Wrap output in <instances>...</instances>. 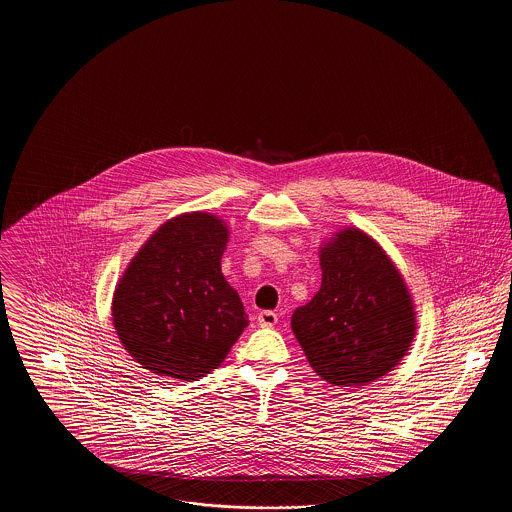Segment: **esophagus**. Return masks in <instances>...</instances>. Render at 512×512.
Listing matches in <instances>:
<instances>
[{
    "label": "esophagus",
    "instance_id": "obj_1",
    "mask_svg": "<svg viewBox=\"0 0 512 512\" xmlns=\"http://www.w3.org/2000/svg\"><path fill=\"white\" fill-rule=\"evenodd\" d=\"M257 322H259L261 328H272L278 322V315L272 313V311H261L259 317H257Z\"/></svg>",
    "mask_w": 512,
    "mask_h": 512
}]
</instances>
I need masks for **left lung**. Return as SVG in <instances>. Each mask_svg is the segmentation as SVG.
I'll list each match as a JSON object with an SVG mask.
<instances>
[{
    "label": "left lung",
    "instance_id": "obj_1",
    "mask_svg": "<svg viewBox=\"0 0 512 512\" xmlns=\"http://www.w3.org/2000/svg\"><path fill=\"white\" fill-rule=\"evenodd\" d=\"M318 259L322 284L293 311V334L328 384H372L413 345V295L384 247L361 228L338 230L318 247Z\"/></svg>",
    "mask_w": 512,
    "mask_h": 512
}]
</instances>
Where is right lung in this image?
<instances>
[{
	"instance_id": "add662e5",
	"label": "right lung",
	"mask_w": 512,
	"mask_h": 512,
	"mask_svg": "<svg viewBox=\"0 0 512 512\" xmlns=\"http://www.w3.org/2000/svg\"><path fill=\"white\" fill-rule=\"evenodd\" d=\"M228 224L192 211L161 224L138 249L113 293L122 347L157 376L194 382L215 370L249 320L220 259Z\"/></svg>"
}]
</instances>
